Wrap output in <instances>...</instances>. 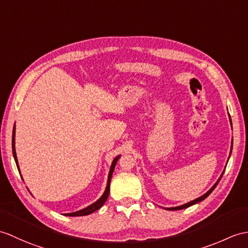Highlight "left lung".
Masks as SVG:
<instances>
[{"instance_id": "left-lung-1", "label": "left lung", "mask_w": 248, "mask_h": 248, "mask_svg": "<svg viewBox=\"0 0 248 248\" xmlns=\"http://www.w3.org/2000/svg\"><path fill=\"white\" fill-rule=\"evenodd\" d=\"M229 122H230V124H232V119H230V115H229ZM232 150H230V153H232ZM229 157H230V154H229ZM229 157H228V159H229ZM226 168V167H225ZM224 171H225V169L223 170V172H222V174H221V176L218 177V180L216 182V184L214 186H212L208 191H207L205 194H203L202 197H200V198H198V199H195V200H193V201H191V202H189V203H186V204H184V205H181V206H176V207H171V208H165V209H168V210H181V209H185V208H188V207H190V206H192V205H194V204H198V203H200V202H202V201H204L207 197H208V195L214 191L215 190V188L217 187V185L218 184V182H220V180L222 178V176H223V174H224Z\"/></svg>"}]
</instances>
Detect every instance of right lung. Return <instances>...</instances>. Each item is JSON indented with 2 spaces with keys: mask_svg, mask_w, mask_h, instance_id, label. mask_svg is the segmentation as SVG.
Instances as JSON below:
<instances>
[{
  "mask_svg": "<svg viewBox=\"0 0 248 248\" xmlns=\"http://www.w3.org/2000/svg\"><path fill=\"white\" fill-rule=\"evenodd\" d=\"M16 124L14 125V130H13V154H14V158L16 160V167H18V170L20 171V168H19V164H18V158H16ZM120 155H118V156L115 157L113 159L112 162V165H111V168H110V171H108V183H107V187H106V190L105 192H103V194L101 195V197L98 199L95 203L91 204L90 206L85 207V208L81 209V210H78V211H75V212H71V214H65L64 216H67V217H81V216H88V215H91L93 214V212H95L96 210H98L99 208H101L102 205L106 203V201L108 200V194H110V183H111V178H112V174L114 172V169H115V166H116V163L117 160L119 159Z\"/></svg>",
  "mask_w": 248,
  "mask_h": 248,
  "instance_id": "right-lung-1",
  "label": "right lung"
}]
</instances>
